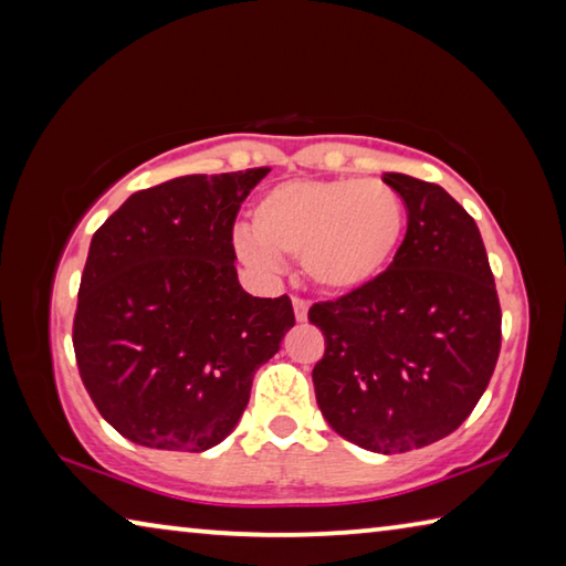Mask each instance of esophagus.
I'll list each match as a JSON object with an SVG mask.
<instances>
[{"mask_svg": "<svg viewBox=\"0 0 566 566\" xmlns=\"http://www.w3.org/2000/svg\"><path fill=\"white\" fill-rule=\"evenodd\" d=\"M292 306H294V317H296V322H306V314H310V302L300 300V296H294Z\"/></svg>", "mask_w": 566, "mask_h": 566, "instance_id": "obj_1", "label": "esophagus"}]
</instances>
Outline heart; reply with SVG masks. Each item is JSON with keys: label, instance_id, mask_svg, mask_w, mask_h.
<instances>
[{"label": "heart", "instance_id": "heart-1", "mask_svg": "<svg viewBox=\"0 0 566 566\" xmlns=\"http://www.w3.org/2000/svg\"><path fill=\"white\" fill-rule=\"evenodd\" d=\"M252 234H237L247 264L274 270L280 256L302 262L317 290H367L397 260L407 234L399 191L375 179H290L256 199Z\"/></svg>", "mask_w": 566, "mask_h": 566}]
</instances>
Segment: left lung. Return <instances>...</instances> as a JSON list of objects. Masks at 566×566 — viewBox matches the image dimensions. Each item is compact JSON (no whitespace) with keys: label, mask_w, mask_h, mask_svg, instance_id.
I'll use <instances>...</instances> for the list:
<instances>
[{"label":"left lung","mask_w":566,"mask_h":566,"mask_svg":"<svg viewBox=\"0 0 566 566\" xmlns=\"http://www.w3.org/2000/svg\"><path fill=\"white\" fill-rule=\"evenodd\" d=\"M407 205L397 260L367 290L319 302L324 334L312 379L324 419L377 454L452 434L490 385L502 310L474 219L447 191L387 171Z\"/></svg>","instance_id":"1"}]
</instances>
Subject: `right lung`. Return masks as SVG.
<instances>
[{
    "instance_id": "right-lung-1",
    "label": "right lung",
    "mask_w": 566,
    "mask_h": 566,
    "mask_svg": "<svg viewBox=\"0 0 566 566\" xmlns=\"http://www.w3.org/2000/svg\"><path fill=\"white\" fill-rule=\"evenodd\" d=\"M266 167L134 191L92 237L74 354L94 407L129 442L205 452L232 432L254 371L294 327L290 296L237 280L232 229Z\"/></svg>"
}]
</instances>
